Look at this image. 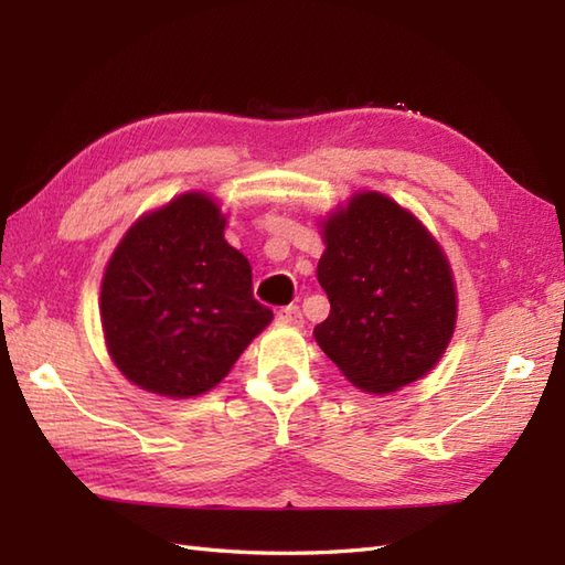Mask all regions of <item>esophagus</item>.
<instances>
[{"label":"esophagus","instance_id":"1","mask_svg":"<svg viewBox=\"0 0 565 565\" xmlns=\"http://www.w3.org/2000/svg\"><path fill=\"white\" fill-rule=\"evenodd\" d=\"M276 320L286 322V326H303V313L298 306H284L276 310Z\"/></svg>","mask_w":565,"mask_h":565}]
</instances>
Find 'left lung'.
<instances>
[{
  "mask_svg": "<svg viewBox=\"0 0 565 565\" xmlns=\"http://www.w3.org/2000/svg\"><path fill=\"white\" fill-rule=\"evenodd\" d=\"M318 281L330 316L313 330L356 388L391 393L425 376L456 326L447 257L411 213L366 191L322 227Z\"/></svg>",
  "mask_w": 565,
  "mask_h": 565,
  "instance_id": "obj_1",
  "label": "left lung"
}]
</instances>
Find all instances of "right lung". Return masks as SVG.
Instances as JSON below:
<instances>
[{
    "mask_svg": "<svg viewBox=\"0 0 565 565\" xmlns=\"http://www.w3.org/2000/svg\"><path fill=\"white\" fill-rule=\"evenodd\" d=\"M223 227L218 206L194 191L140 218L116 247L102 281V326L136 386L170 398L206 393L269 326L249 262Z\"/></svg>",
    "mask_w": 565,
    "mask_h": 565,
    "instance_id": "obj_1",
    "label": "right lung"
}]
</instances>
